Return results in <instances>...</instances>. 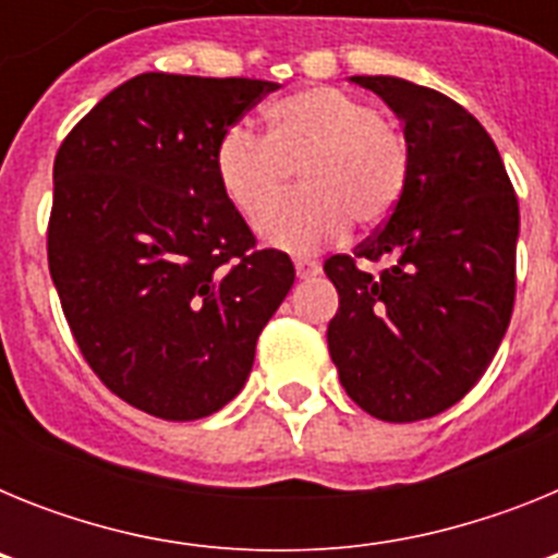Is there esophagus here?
Masks as SVG:
<instances>
[{
  "mask_svg": "<svg viewBox=\"0 0 558 558\" xmlns=\"http://www.w3.org/2000/svg\"><path fill=\"white\" fill-rule=\"evenodd\" d=\"M322 274V265L313 263V259H295V276L299 279H315Z\"/></svg>",
  "mask_w": 558,
  "mask_h": 558,
  "instance_id": "esophagus-1",
  "label": "esophagus"
}]
</instances>
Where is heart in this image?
Here are the masks:
<instances>
[{"label": "heart", "mask_w": 558, "mask_h": 558, "mask_svg": "<svg viewBox=\"0 0 558 558\" xmlns=\"http://www.w3.org/2000/svg\"><path fill=\"white\" fill-rule=\"evenodd\" d=\"M270 136L231 125L215 147V170L236 209L259 218L292 170L305 190L259 220L265 243L313 254L343 236L349 220L372 229L397 206L408 175L405 140L368 102L332 86L302 88L268 106Z\"/></svg>", "instance_id": "obj_1"}]
</instances>
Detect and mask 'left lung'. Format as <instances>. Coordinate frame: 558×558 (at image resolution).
<instances>
[{"instance_id":"8db88e82","label":"left lung","mask_w":558,"mask_h":558,"mask_svg":"<svg viewBox=\"0 0 558 558\" xmlns=\"http://www.w3.org/2000/svg\"><path fill=\"white\" fill-rule=\"evenodd\" d=\"M402 122L408 175L391 218L324 270L340 307L327 343L340 386L383 422L447 411L489 368L514 310L520 206L495 142L436 88L354 75Z\"/></svg>"}]
</instances>
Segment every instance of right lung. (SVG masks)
Returning a JSON list of instances; mask_svg holds the SVG:
<instances>
[{
	"instance_id": "add662e5",
	"label": "right lung",
	"mask_w": 558,
	"mask_h": 558,
	"mask_svg": "<svg viewBox=\"0 0 558 558\" xmlns=\"http://www.w3.org/2000/svg\"><path fill=\"white\" fill-rule=\"evenodd\" d=\"M274 88L136 75L56 156L47 254L63 315L97 377L150 416L192 422L231 402L293 288L290 256L254 248L215 170L220 133Z\"/></svg>"
}]
</instances>
